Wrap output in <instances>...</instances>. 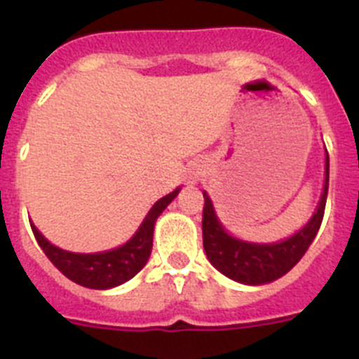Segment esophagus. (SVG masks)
<instances>
[{
	"label": "esophagus",
	"mask_w": 359,
	"mask_h": 359,
	"mask_svg": "<svg viewBox=\"0 0 359 359\" xmlns=\"http://www.w3.org/2000/svg\"><path fill=\"white\" fill-rule=\"evenodd\" d=\"M199 177H201V169H199L198 165H196V167L189 169V174H187V183L194 185V183L199 182Z\"/></svg>",
	"instance_id": "obj_1"
}]
</instances>
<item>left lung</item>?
Segmentation results:
<instances>
[{"label": "left lung", "instance_id": "8db88e82", "mask_svg": "<svg viewBox=\"0 0 359 359\" xmlns=\"http://www.w3.org/2000/svg\"><path fill=\"white\" fill-rule=\"evenodd\" d=\"M329 189V154L325 151V172L320 201L311 219L293 236L277 243H252L231 236L223 226L210 196L203 190V248L217 271L246 286H262L277 280L297 264L307 252L322 224Z\"/></svg>", "mask_w": 359, "mask_h": 359}]
</instances>
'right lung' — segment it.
Listing matches in <instances>:
<instances>
[{
    "label": "right lung",
    "instance_id": "1",
    "mask_svg": "<svg viewBox=\"0 0 359 359\" xmlns=\"http://www.w3.org/2000/svg\"><path fill=\"white\" fill-rule=\"evenodd\" d=\"M180 187L174 189L170 194L163 196L152 205L145 219L135 231V236L123 243L122 246L106 252L97 253H75L62 250L50 243L46 237L30 223L32 231L36 236L37 243L43 248L44 255L48 257L52 264L61 271L65 277L73 280L79 286L90 287V290H111L123 282L131 280L145 264L152 250V233L154 224L161 212L169 207L172 199L180 194Z\"/></svg>",
    "mask_w": 359,
    "mask_h": 359
}]
</instances>
